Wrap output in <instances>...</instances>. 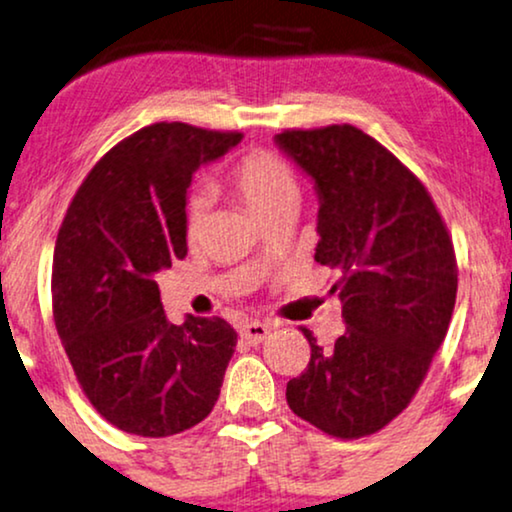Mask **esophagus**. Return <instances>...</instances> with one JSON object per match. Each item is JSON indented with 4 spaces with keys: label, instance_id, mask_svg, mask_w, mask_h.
I'll return each mask as SVG.
<instances>
[{
    "label": "esophagus",
    "instance_id": "1",
    "mask_svg": "<svg viewBox=\"0 0 512 512\" xmlns=\"http://www.w3.org/2000/svg\"><path fill=\"white\" fill-rule=\"evenodd\" d=\"M271 327L267 323H260V320H250L241 327V339H245L248 344H260L264 337L269 335Z\"/></svg>",
    "mask_w": 512,
    "mask_h": 512
}]
</instances>
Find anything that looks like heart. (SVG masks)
Instances as JSON below:
<instances>
[{
    "instance_id": "heart-1",
    "label": "heart",
    "mask_w": 512,
    "mask_h": 512,
    "mask_svg": "<svg viewBox=\"0 0 512 512\" xmlns=\"http://www.w3.org/2000/svg\"><path fill=\"white\" fill-rule=\"evenodd\" d=\"M231 185L257 217L281 206L283 201L297 199V182L288 163L271 152H248L231 168ZM206 199L196 196L187 208V236L194 238L206 220Z\"/></svg>"
}]
</instances>
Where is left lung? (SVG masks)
<instances>
[{
    "label": "left lung",
    "mask_w": 512,
    "mask_h": 512,
    "mask_svg": "<svg viewBox=\"0 0 512 512\" xmlns=\"http://www.w3.org/2000/svg\"><path fill=\"white\" fill-rule=\"evenodd\" d=\"M274 140L316 187V262L339 274L330 292L346 323L330 351L302 327L311 360L285 398L323 433L363 438L410 405L447 335L459 276L452 238L417 175L360 128Z\"/></svg>",
    "instance_id": "8db88e82"
}]
</instances>
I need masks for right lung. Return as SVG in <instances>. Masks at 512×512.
<instances>
[{
	"label": "right lung",
	"instance_id": "add662e5",
	"mask_svg": "<svg viewBox=\"0 0 512 512\" xmlns=\"http://www.w3.org/2000/svg\"><path fill=\"white\" fill-rule=\"evenodd\" d=\"M241 133L154 124L81 182L53 252V320L79 386L119 431L166 438L203 421L236 349L222 318L173 325L154 276L187 255V189Z\"/></svg>",
	"mask_w": 512,
	"mask_h": 512
}]
</instances>
